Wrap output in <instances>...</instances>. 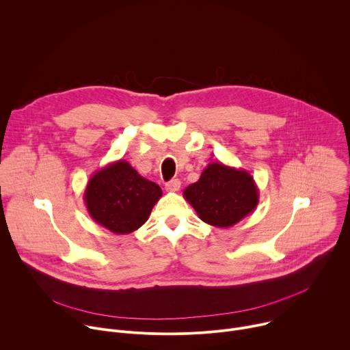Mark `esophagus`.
<instances>
[{
  "mask_svg": "<svg viewBox=\"0 0 350 350\" xmlns=\"http://www.w3.org/2000/svg\"><path fill=\"white\" fill-rule=\"evenodd\" d=\"M180 187H181L180 180H178V178H173V180H170L169 183H166L165 189H166L167 192H177V191L180 189Z\"/></svg>",
  "mask_w": 350,
  "mask_h": 350,
  "instance_id": "1",
  "label": "esophagus"
}]
</instances>
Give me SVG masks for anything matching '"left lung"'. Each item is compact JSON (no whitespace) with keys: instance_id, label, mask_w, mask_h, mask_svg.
Instances as JSON below:
<instances>
[{"instance_id":"left-lung-1","label":"left lung","mask_w":350,"mask_h":350,"mask_svg":"<svg viewBox=\"0 0 350 350\" xmlns=\"http://www.w3.org/2000/svg\"><path fill=\"white\" fill-rule=\"evenodd\" d=\"M184 198L202 221L227 228L232 227L259 204V189L246 170L213 162L199 180L184 189Z\"/></svg>"}]
</instances>
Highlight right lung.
I'll return each instance as SVG.
<instances>
[{"label": "right lung", "mask_w": 350, "mask_h": 350, "mask_svg": "<svg viewBox=\"0 0 350 350\" xmlns=\"http://www.w3.org/2000/svg\"><path fill=\"white\" fill-rule=\"evenodd\" d=\"M162 196V189L127 161H116L95 172L87 183L84 202L99 226L123 235L138 230Z\"/></svg>", "instance_id": "1"}]
</instances>
